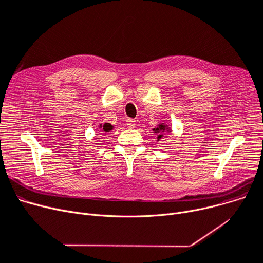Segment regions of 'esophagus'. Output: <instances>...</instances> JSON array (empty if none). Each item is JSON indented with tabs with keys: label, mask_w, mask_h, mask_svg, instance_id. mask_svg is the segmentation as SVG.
<instances>
[{
	"label": "esophagus",
	"mask_w": 263,
	"mask_h": 263,
	"mask_svg": "<svg viewBox=\"0 0 263 263\" xmlns=\"http://www.w3.org/2000/svg\"><path fill=\"white\" fill-rule=\"evenodd\" d=\"M127 127L130 129H133L135 127V120L134 119H128L127 120Z\"/></svg>",
	"instance_id": "1"
}]
</instances>
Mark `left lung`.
Segmentation results:
<instances>
[{
    "instance_id": "8db88e82",
    "label": "left lung",
    "mask_w": 263,
    "mask_h": 263,
    "mask_svg": "<svg viewBox=\"0 0 263 263\" xmlns=\"http://www.w3.org/2000/svg\"><path fill=\"white\" fill-rule=\"evenodd\" d=\"M153 131L158 135L157 140L160 141V140H162L163 137H164L165 135H166L167 133H171V127L168 126V124H166V123L161 122V123L158 124L157 128L153 129Z\"/></svg>"
}]
</instances>
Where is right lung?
Returning a JSON list of instances; mask_svg holds the SVG:
<instances>
[{
	"label": "right lung",
	"mask_w": 263,
	"mask_h": 263,
	"mask_svg": "<svg viewBox=\"0 0 263 263\" xmlns=\"http://www.w3.org/2000/svg\"><path fill=\"white\" fill-rule=\"evenodd\" d=\"M99 128H100V129H102V131H103V132H109L110 130H113L114 126H112V124L108 123V122H104L103 124H102V123H100Z\"/></svg>",
	"instance_id": "add662e5"
}]
</instances>
